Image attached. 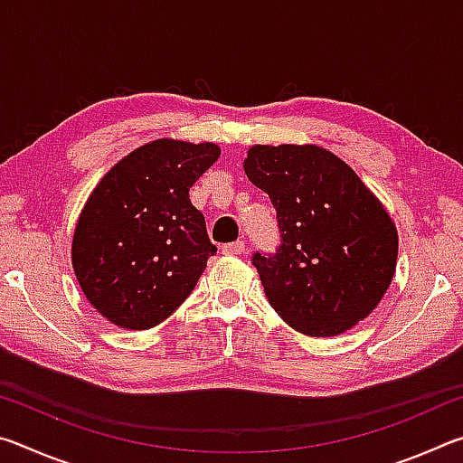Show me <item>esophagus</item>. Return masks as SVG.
<instances>
[{
  "instance_id": "esophagus-1",
  "label": "esophagus",
  "mask_w": 463,
  "mask_h": 463,
  "mask_svg": "<svg viewBox=\"0 0 463 463\" xmlns=\"http://www.w3.org/2000/svg\"><path fill=\"white\" fill-rule=\"evenodd\" d=\"M224 255H242L245 253V242L242 241H234V242H226L222 247Z\"/></svg>"
}]
</instances>
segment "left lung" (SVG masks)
I'll return each instance as SVG.
<instances>
[{
    "label": "left lung",
    "mask_w": 463,
    "mask_h": 463,
    "mask_svg": "<svg viewBox=\"0 0 463 463\" xmlns=\"http://www.w3.org/2000/svg\"><path fill=\"white\" fill-rule=\"evenodd\" d=\"M245 174L278 214L276 253L250 257L273 310L308 336L341 335L364 320L396 271V226L380 200L315 145H257Z\"/></svg>",
    "instance_id": "obj_1"
}]
</instances>
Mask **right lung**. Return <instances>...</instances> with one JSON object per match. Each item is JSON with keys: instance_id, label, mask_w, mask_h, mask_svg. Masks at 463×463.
Instances as JSON below:
<instances>
[{"instance_id": "obj_1", "label": "right lung", "mask_w": 463, "mask_h": 463, "mask_svg": "<svg viewBox=\"0 0 463 463\" xmlns=\"http://www.w3.org/2000/svg\"><path fill=\"white\" fill-rule=\"evenodd\" d=\"M221 156L213 143L159 138L101 177L73 234V269L85 298L132 331L174 315L216 247L190 187Z\"/></svg>"}]
</instances>
